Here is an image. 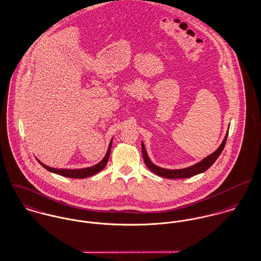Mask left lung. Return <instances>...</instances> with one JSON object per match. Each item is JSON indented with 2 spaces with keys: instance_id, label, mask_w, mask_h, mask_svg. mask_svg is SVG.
Here are the masks:
<instances>
[{
  "instance_id": "8db88e82",
  "label": "left lung",
  "mask_w": 261,
  "mask_h": 261,
  "mask_svg": "<svg viewBox=\"0 0 261 261\" xmlns=\"http://www.w3.org/2000/svg\"><path fill=\"white\" fill-rule=\"evenodd\" d=\"M227 135H228V131H227L224 139L222 141L221 146L218 148V150L216 152H214L213 154H211L210 156H207L206 158L201 160L200 163H198V164H196L194 166L185 168V169H180V170H168V169H163V168H160V167L154 165L151 162V160L149 159L148 154H147L146 149H145V146L142 143L143 159H144L146 166L148 167V169H150L154 174H156V175H158L160 177H163V178H166V179H185V178H191V177H193L195 175L201 174L202 172L206 171L217 161V159L220 157L223 148H224L225 142H226V139H227Z\"/></svg>"
}]
</instances>
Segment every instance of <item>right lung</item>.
I'll return each mask as SVG.
<instances>
[{
  "label": "right lung",
  "instance_id": "right-lung-1",
  "mask_svg": "<svg viewBox=\"0 0 261 261\" xmlns=\"http://www.w3.org/2000/svg\"><path fill=\"white\" fill-rule=\"evenodd\" d=\"M111 146H112V140L110 141V144H109V147H108V150H107V153L105 155V157L102 159L101 162H99L98 164H96L95 166H92V167H88V168H84V169H76V170H69V169H55V168H50V167H47L46 165L42 164L40 161H39L40 165L46 169L47 171L49 172H53L55 174H58L60 176H63V177H67V178H74V179H84V178H87V177H90V176H93L95 174H97L98 172H100L101 170L104 169V167L106 166L108 159H109V156H110V151H111Z\"/></svg>",
  "mask_w": 261,
  "mask_h": 261
}]
</instances>
